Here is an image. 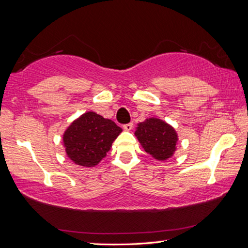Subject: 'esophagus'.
Segmentation results:
<instances>
[{"mask_svg":"<svg viewBox=\"0 0 248 248\" xmlns=\"http://www.w3.org/2000/svg\"><path fill=\"white\" fill-rule=\"evenodd\" d=\"M132 128H133V123H129V124H124V129L125 130V131H130Z\"/></svg>","mask_w":248,"mask_h":248,"instance_id":"34e87169","label":"esophagus"}]
</instances>
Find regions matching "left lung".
<instances>
[{"instance_id":"8db88e82","label":"left lung","mask_w":248,"mask_h":248,"mask_svg":"<svg viewBox=\"0 0 248 248\" xmlns=\"http://www.w3.org/2000/svg\"><path fill=\"white\" fill-rule=\"evenodd\" d=\"M136 137L146 153L158 161H165L174 154L177 133L173 127L156 118L146 119L138 124Z\"/></svg>"}]
</instances>
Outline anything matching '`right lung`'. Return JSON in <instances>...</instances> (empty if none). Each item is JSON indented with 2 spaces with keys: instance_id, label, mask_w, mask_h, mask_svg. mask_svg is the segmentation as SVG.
I'll return each instance as SVG.
<instances>
[{
  "instance_id": "1",
  "label": "right lung",
  "mask_w": 248,
  "mask_h": 248,
  "mask_svg": "<svg viewBox=\"0 0 248 248\" xmlns=\"http://www.w3.org/2000/svg\"><path fill=\"white\" fill-rule=\"evenodd\" d=\"M123 131L114 121L89 111L73 121L63 134L65 152L75 164L97 165Z\"/></svg>"
}]
</instances>
